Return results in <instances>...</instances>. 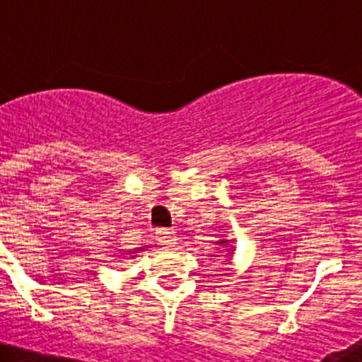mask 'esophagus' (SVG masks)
Listing matches in <instances>:
<instances>
[{"instance_id": "1", "label": "esophagus", "mask_w": 362, "mask_h": 362, "mask_svg": "<svg viewBox=\"0 0 362 362\" xmlns=\"http://www.w3.org/2000/svg\"><path fill=\"white\" fill-rule=\"evenodd\" d=\"M178 240V235L175 229H159L158 231V243L163 247H175V243H177Z\"/></svg>"}]
</instances>
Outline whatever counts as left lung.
I'll return each instance as SVG.
<instances>
[{"mask_svg":"<svg viewBox=\"0 0 362 362\" xmlns=\"http://www.w3.org/2000/svg\"><path fill=\"white\" fill-rule=\"evenodd\" d=\"M233 240H222V242H217V243H221V245H224V243H231Z\"/></svg>","mask_w":362,"mask_h":362,"instance_id":"obj_1","label":"left lung"}]
</instances>
